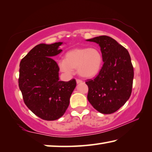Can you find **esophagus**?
Wrapping results in <instances>:
<instances>
[{
  "instance_id": "esophagus-1",
  "label": "esophagus",
  "mask_w": 152,
  "mask_h": 152,
  "mask_svg": "<svg viewBox=\"0 0 152 152\" xmlns=\"http://www.w3.org/2000/svg\"><path fill=\"white\" fill-rule=\"evenodd\" d=\"M82 81L81 80H79V79H77L76 80V83L77 84H80V83H82Z\"/></svg>"
}]
</instances>
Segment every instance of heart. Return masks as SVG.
<instances>
[{
    "label": "heart",
    "instance_id": "b5f03b06",
    "mask_svg": "<svg viewBox=\"0 0 152 152\" xmlns=\"http://www.w3.org/2000/svg\"><path fill=\"white\" fill-rule=\"evenodd\" d=\"M103 58L101 51L96 48H74L67 51L65 60L58 61L60 70L67 75L73 74V69L77 70L78 75L84 78H92L101 71Z\"/></svg>",
    "mask_w": 152,
    "mask_h": 152
}]
</instances>
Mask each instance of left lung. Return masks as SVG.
<instances>
[{"mask_svg": "<svg viewBox=\"0 0 152 152\" xmlns=\"http://www.w3.org/2000/svg\"><path fill=\"white\" fill-rule=\"evenodd\" d=\"M87 42L99 44L104 64L94 80H88L87 98L95 109L111 114L125 104L132 94L134 72L128 51L116 40L106 35Z\"/></svg>", "mask_w": 152, "mask_h": 152, "instance_id": "1", "label": "left lung"}]
</instances>
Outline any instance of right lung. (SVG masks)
Here are the masks:
<instances>
[{"instance_id":"add662e5","label":"right lung","mask_w":152,"mask_h":152,"mask_svg":"<svg viewBox=\"0 0 152 152\" xmlns=\"http://www.w3.org/2000/svg\"><path fill=\"white\" fill-rule=\"evenodd\" d=\"M63 42L40 43L20 62L19 86L27 107L41 119L54 121L65 113L76 86L74 79L60 81V68L53 60Z\"/></svg>"}]
</instances>
